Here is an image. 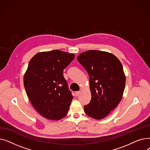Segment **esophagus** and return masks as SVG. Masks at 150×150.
Masks as SVG:
<instances>
[{
	"mask_svg": "<svg viewBox=\"0 0 150 150\" xmlns=\"http://www.w3.org/2000/svg\"><path fill=\"white\" fill-rule=\"evenodd\" d=\"M80 93V91H76V92H75V96L78 97V96H79Z\"/></svg>",
	"mask_w": 150,
	"mask_h": 150,
	"instance_id": "1",
	"label": "esophagus"
}]
</instances>
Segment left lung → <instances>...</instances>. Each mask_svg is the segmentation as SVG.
Returning <instances> with one entry per match:
<instances>
[{
  "mask_svg": "<svg viewBox=\"0 0 150 150\" xmlns=\"http://www.w3.org/2000/svg\"><path fill=\"white\" fill-rule=\"evenodd\" d=\"M77 59L89 76L92 98L84 111L93 119H103L122 98L126 79L122 63L113 54L95 50L80 54Z\"/></svg>",
  "mask_w": 150,
  "mask_h": 150,
  "instance_id": "left-lung-1",
  "label": "left lung"
}]
</instances>
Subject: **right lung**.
Wrapping results in <instances>:
<instances>
[{"label":"right lung","instance_id":"obj_1","mask_svg":"<svg viewBox=\"0 0 150 150\" xmlns=\"http://www.w3.org/2000/svg\"><path fill=\"white\" fill-rule=\"evenodd\" d=\"M75 58L58 50L38 53L31 59L23 77L27 95L36 111L47 119L59 120L73 99L63 70Z\"/></svg>","mask_w":150,"mask_h":150}]
</instances>
